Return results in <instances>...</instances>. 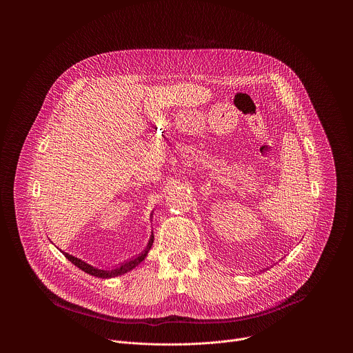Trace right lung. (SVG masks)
Masks as SVG:
<instances>
[{"label":"right lung","instance_id":"1","mask_svg":"<svg viewBox=\"0 0 353 353\" xmlns=\"http://www.w3.org/2000/svg\"><path fill=\"white\" fill-rule=\"evenodd\" d=\"M152 243H154V236L150 237V240H149V243H148L146 248L143 250V253H141V254H139L138 257H135V259H131L130 261L123 263V264H121V265H119L117 268H114V270H108V271H105V270H99V268H96V267H92V265L86 264L85 261H82V260H79V259H77V257H74V256H70L68 253H64V251H63V254H64V256H65V259H68L74 265H77L79 270L85 271V272H86V274H89V275H93V276H97V278H113V276L123 275V274H125V272L131 271L132 268H135L138 264H141V263L145 260V257H146V254H148L149 248L152 247Z\"/></svg>","mask_w":353,"mask_h":353}]
</instances>
